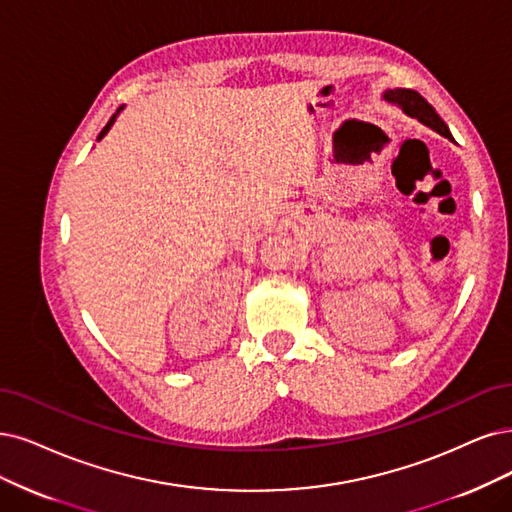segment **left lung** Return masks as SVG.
Masks as SVG:
<instances>
[{
	"label": "left lung",
	"mask_w": 512,
	"mask_h": 512,
	"mask_svg": "<svg viewBox=\"0 0 512 512\" xmlns=\"http://www.w3.org/2000/svg\"><path fill=\"white\" fill-rule=\"evenodd\" d=\"M384 99L388 103L399 105L407 113V116H411V118H415L418 122L426 124L432 130H437L439 135H443L445 139L453 141L447 124L441 120L439 113L434 111V107L422 97L420 92L409 90V88H394V90H386L384 92Z\"/></svg>",
	"instance_id": "left-lung-1"
}]
</instances>
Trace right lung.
<instances>
[{
	"label": "right lung",
	"instance_id": "right-lung-1",
	"mask_svg": "<svg viewBox=\"0 0 512 512\" xmlns=\"http://www.w3.org/2000/svg\"><path fill=\"white\" fill-rule=\"evenodd\" d=\"M122 109H124V105H122V107H120V109H118V111H116V113H113V116H111V120H109V122H107V126H105V128H103V130H101V135H99V141H101V139H103V137H105V135H107V132H109V128H111V124H113V122H116V118H118V113H120V111H122Z\"/></svg>",
	"mask_w": 512,
	"mask_h": 512
}]
</instances>
